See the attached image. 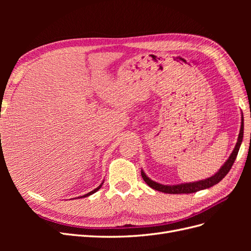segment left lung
<instances>
[{
	"label": "left lung",
	"instance_id": "8db88e82",
	"mask_svg": "<svg viewBox=\"0 0 251 251\" xmlns=\"http://www.w3.org/2000/svg\"><path fill=\"white\" fill-rule=\"evenodd\" d=\"M243 135H244V119H243V115H242L241 128H240L238 141H237V144H235L231 155L229 156L228 159H227L222 168L220 169L214 175V176H211L207 179L196 181V182H189V183H181V184H177V185H164V184H160V183H158V182L151 180L147 176V175L144 174L143 171H141V176H142L144 182H146V183L150 187L156 189V191H158V192H162L165 194H192V193H196L198 191H202V189H205V188H209L211 186L216 185L217 183H219V182L221 181L230 171L232 164L234 163L235 158H237V156H238L241 143L243 140Z\"/></svg>",
	"mask_w": 251,
	"mask_h": 251
}]
</instances>
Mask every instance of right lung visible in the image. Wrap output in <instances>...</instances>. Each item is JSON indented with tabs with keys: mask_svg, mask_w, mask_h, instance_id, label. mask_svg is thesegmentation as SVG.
<instances>
[{
	"mask_svg": "<svg viewBox=\"0 0 251 251\" xmlns=\"http://www.w3.org/2000/svg\"><path fill=\"white\" fill-rule=\"evenodd\" d=\"M102 183H103V182H102ZM102 183L100 185V186H98V187H96L95 189H93V191H91L90 193H88V194H86V195H83V196H81V197H78V198H85V197H88V196H90V195H92V194H94V193H96L97 191H98V189H100V187H101V185H102Z\"/></svg>",
	"mask_w": 251,
	"mask_h": 251,
	"instance_id": "add662e5",
	"label": "right lung"
}]
</instances>
